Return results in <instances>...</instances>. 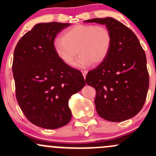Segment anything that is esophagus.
<instances>
[{"label":"esophagus","mask_w":156,"mask_h":156,"mask_svg":"<svg viewBox=\"0 0 156 156\" xmlns=\"http://www.w3.org/2000/svg\"><path fill=\"white\" fill-rule=\"evenodd\" d=\"M81 72H82V75H83V76H84V78H86V75H87V72L86 70H81Z\"/></svg>","instance_id":"1"}]
</instances>
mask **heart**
I'll return each mask as SVG.
<instances>
[{
	"label": "heart",
	"instance_id": "b5f03b06",
	"mask_svg": "<svg viewBox=\"0 0 156 156\" xmlns=\"http://www.w3.org/2000/svg\"><path fill=\"white\" fill-rule=\"evenodd\" d=\"M112 36L104 26L79 24L63 31L62 37L53 41V48L58 57L67 65H72L77 54L80 56L75 62L79 68L93 63L97 65L106 59L111 50Z\"/></svg>",
	"mask_w": 156,
	"mask_h": 156
}]
</instances>
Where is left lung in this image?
<instances>
[{
  "instance_id": "1",
  "label": "left lung",
  "mask_w": 156,
  "mask_h": 156,
  "mask_svg": "<svg viewBox=\"0 0 156 156\" xmlns=\"http://www.w3.org/2000/svg\"><path fill=\"white\" fill-rule=\"evenodd\" d=\"M87 23L106 25L112 44L107 57L88 72L86 83L96 90V109L109 122H123L136 115L145 103L149 78L145 52L134 33L113 18Z\"/></svg>"
}]
</instances>
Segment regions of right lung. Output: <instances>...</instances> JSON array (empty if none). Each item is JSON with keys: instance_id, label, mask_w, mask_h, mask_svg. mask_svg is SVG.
<instances>
[{"instance_id": "right-lung-1", "label": "right lung", "mask_w": 156, "mask_h": 156, "mask_svg": "<svg viewBox=\"0 0 156 156\" xmlns=\"http://www.w3.org/2000/svg\"><path fill=\"white\" fill-rule=\"evenodd\" d=\"M69 23H39L16 46L12 61L16 97L28 120L37 126L56 129L72 118L69 100L85 85L82 74L64 63L53 41Z\"/></svg>"}]
</instances>
